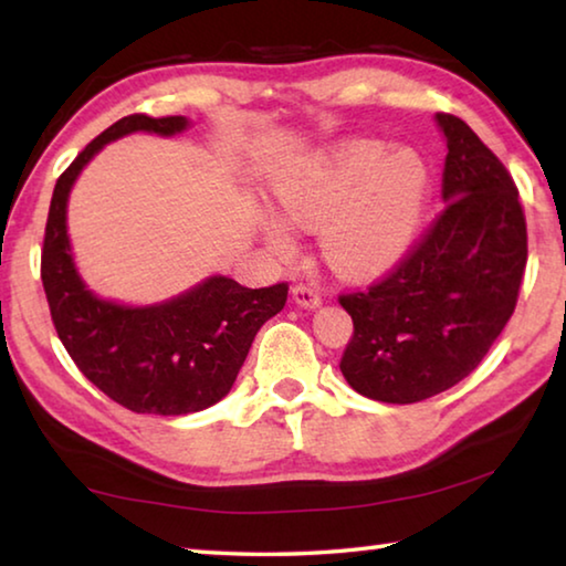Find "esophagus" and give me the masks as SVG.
<instances>
[{"label": "esophagus", "instance_id": "34e87169", "mask_svg": "<svg viewBox=\"0 0 566 566\" xmlns=\"http://www.w3.org/2000/svg\"><path fill=\"white\" fill-rule=\"evenodd\" d=\"M292 300L300 306H304V310H317V306L322 304V294L317 286H312V284H294Z\"/></svg>", "mask_w": 566, "mask_h": 566}]
</instances>
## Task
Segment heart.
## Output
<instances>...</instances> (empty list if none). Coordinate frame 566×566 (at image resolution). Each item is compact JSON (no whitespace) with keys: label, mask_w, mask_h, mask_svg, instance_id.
<instances>
[{"label":"heart","mask_w":566,"mask_h":566,"mask_svg":"<svg viewBox=\"0 0 566 566\" xmlns=\"http://www.w3.org/2000/svg\"><path fill=\"white\" fill-rule=\"evenodd\" d=\"M427 171L409 151L381 157V147L349 145L319 167L286 179L276 205L290 224L322 227V252L334 270L364 276L385 270L405 252L415 234ZM262 232L276 254L292 252V237L274 217Z\"/></svg>","instance_id":"1"}]
</instances>
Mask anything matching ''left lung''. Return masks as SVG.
<instances>
[{
	"label": "left lung",
	"instance_id": "left-lung-1",
	"mask_svg": "<svg viewBox=\"0 0 566 566\" xmlns=\"http://www.w3.org/2000/svg\"><path fill=\"white\" fill-rule=\"evenodd\" d=\"M444 209L367 290L339 294L354 334L339 369L359 395L415 405L472 375L514 314L526 266L520 189L469 124L439 112Z\"/></svg>",
	"mask_w": 566,
	"mask_h": 566
}]
</instances>
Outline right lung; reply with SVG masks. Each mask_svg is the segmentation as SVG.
I'll return each mask as SVG.
<instances>
[{"label":"right lung","instance_id":"obj_1","mask_svg":"<svg viewBox=\"0 0 566 566\" xmlns=\"http://www.w3.org/2000/svg\"><path fill=\"white\" fill-rule=\"evenodd\" d=\"M185 127V117L147 114L114 122L56 179L44 229L42 284L54 329L76 369L137 415H191L227 397L256 332L284 310L290 292L286 282L249 290L229 276H212L177 300L129 310L82 284L66 239V197L76 175L122 134H175Z\"/></svg>","mask_w":566,"mask_h":566}]
</instances>
